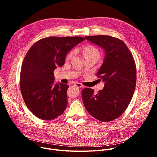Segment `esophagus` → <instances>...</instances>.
Here are the masks:
<instances>
[{
    "instance_id": "esophagus-1",
    "label": "esophagus",
    "mask_w": 157,
    "mask_h": 157,
    "mask_svg": "<svg viewBox=\"0 0 157 157\" xmlns=\"http://www.w3.org/2000/svg\"><path fill=\"white\" fill-rule=\"evenodd\" d=\"M75 86H76L78 88H81V87H83V86L81 84V83H75Z\"/></svg>"
}]
</instances>
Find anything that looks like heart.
<instances>
[{
	"label": "heart",
	"instance_id": "1",
	"mask_svg": "<svg viewBox=\"0 0 157 157\" xmlns=\"http://www.w3.org/2000/svg\"><path fill=\"white\" fill-rule=\"evenodd\" d=\"M75 54V52L72 51L71 52L67 58H71ZM83 54L84 57H87V56H96L97 57H99V53L98 50L94 47L93 46H87L84 49H83Z\"/></svg>",
	"mask_w": 157,
	"mask_h": 157
}]
</instances>
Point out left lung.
<instances>
[{
	"mask_svg": "<svg viewBox=\"0 0 157 157\" xmlns=\"http://www.w3.org/2000/svg\"><path fill=\"white\" fill-rule=\"evenodd\" d=\"M85 38L101 47L105 57L97 76L104 82L98 94L93 89L82 91V99L88 113L101 122H110L121 116L129 105L135 91L137 75L133 57L122 40L108 35Z\"/></svg>",
	"mask_w": 157,
	"mask_h": 157,
	"instance_id": "obj_1",
	"label": "left lung"
}]
</instances>
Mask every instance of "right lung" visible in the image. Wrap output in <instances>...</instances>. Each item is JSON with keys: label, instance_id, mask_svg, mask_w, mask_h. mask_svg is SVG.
I'll return each mask as SVG.
<instances>
[{"label": "right lung", "instance_id": "right-lung-1", "mask_svg": "<svg viewBox=\"0 0 157 157\" xmlns=\"http://www.w3.org/2000/svg\"><path fill=\"white\" fill-rule=\"evenodd\" d=\"M84 40L80 36L44 38L27 53L20 71V90L27 107L38 118L52 120L66 109L69 86L55 84L53 71L63 66L67 53Z\"/></svg>", "mask_w": 157, "mask_h": 157}]
</instances>
